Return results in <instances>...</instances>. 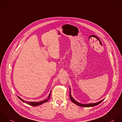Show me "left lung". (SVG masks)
<instances>
[{"label":"left lung","mask_w":122,"mask_h":122,"mask_svg":"<svg viewBox=\"0 0 122 122\" xmlns=\"http://www.w3.org/2000/svg\"><path fill=\"white\" fill-rule=\"evenodd\" d=\"M69 96H70V98L71 100L72 101V102L73 103H74V104L77 105V106H79L80 107H95L96 106L98 105H99V104H100L103 100L104 99H103L102 100L97 102V103H91V104H80L78 102H77V101H76L71 96V94H70V92H69Z\"/></svg>","instance_id":"8db88e82"}]
</instances>
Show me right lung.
I'll return each instance as SVG.
<instances>
[{
    "instance_id": "obj_1",
    "label": "right lung",
    "mask_w": 122,
    "mask_h": 122,
    "mask_svg": "<svg viewBox=\"0 0 122 122\" xmlns=\"http://www.w3.org/2000/svg\"><path fill=\"white\" fill-rule=\"evenodd\" d=\"M50 95H51V92L50 93V94H49V95L47 99H46V100H44V101H43L38 102H26V101H24V100L22 99H21V98H20L19 97L17 96V97H18V98H19V99L21 100L22 102H24V103H26V104H27L28 105H30V106L36 107V106H39V105H40L43 104V103H45L47 102L48 101V100L49 99L50 97Z\"/></svg>"
}]
</instances>
